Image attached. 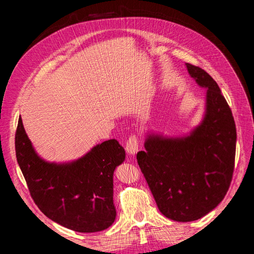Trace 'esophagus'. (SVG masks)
Instances as JSON below:
<instances>
[{
  "label": "esophagus",
  "mask_w": 254,
  "mask_h": 254,
  "mask_svg": "<svg viewBox=\"0 0 254 254\" xmlns=\"http://www.w3.org/2000/svg\"><path fill=\"white\" fill-rule=\"evenodd\" d=\"M139 141H137L136 136H130V139L126 143V151L130 156H135L136 152L139 151Z\"/></svg>",
  "instance_id": "obj_1"
}]
</instances>
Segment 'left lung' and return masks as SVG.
<instances>
[{
  "mask_svg": "<svg viewBox=\"0 0 254 254\" xmlns=\"http://www.w3.org/2000/svg\"><path fill=\"white\" fill-rule=\"evenodd\" d=\"M190 76L206 89L200 123L183 135L148 130L137 163L160 212L175 221H194L225 198L234 171L236 128L221 91L202 68L186 64Z\"/></svg>",
  "mask_w": 254,
  "mask_h": 254,
  "instance_id": "left-lung-1",
  "label": "left lung"
}]
</instances>
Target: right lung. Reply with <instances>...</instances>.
<instances>
[{
    "instance_id": "1",
    "label": "right lung",
    "mask_w": 254,
    "mask_h": 254,
    "mask_svg": "<svg viewBox=\"0 0 254 254\" xmlns=\"http://www.w3.org/2000/svg\"><path fill=\"white\" fill-rule=\"evenodd\" d=\"M16 155L29 193L45 216L81 233L103 231L113 224V174L126 159L117 140L97 144L76 160L50 162L38 155L20 118Z\"/></svg>"
}]
</instances>
